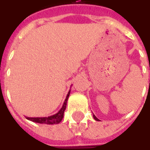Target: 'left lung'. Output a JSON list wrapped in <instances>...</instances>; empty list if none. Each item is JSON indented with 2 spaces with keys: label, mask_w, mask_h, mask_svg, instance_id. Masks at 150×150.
<instances>
[{
  "label": "left lung",
  "mask_w": 150,
  "mask_h": 150,
  "mask_svg": "<svg viewBox=\"0 0 150 150\" xmlns=\"http://www.w3.org/2000/svg\"><path fill=\"white\" fill-rule=\"evenodd\" d=\"M93 117H94V119L96 120H99V119H98L97 117H96V116H95V115H93Z\"/></svg>",
  "instance_id": "1"
}]
</instances>
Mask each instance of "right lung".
<instances>
[{
	"instance_id": "obj_1",
	"label": "right lung",
	"mask_w": 150,
	"mask_h": 150,
	"mask_svg": "<svg viewBox=\"0 0 150 150\" xmlns=\"http://www.w3.org/2000/svg\"><path fill=\"white\" fill-rule=\"evenodd\" d=\"M70 92L71 91H69L68 94L67 95V97L65 99V101L62 104V107L61 108V109L55 113L54 115L52 116H47V117H26V119L29 120H31L33 122L39 123V124H46V125H54V124H59L61 122V120L63 118V114H64V111L67 107V100H68L69 96H70Z\"/></svg>"
}]
</instances>
